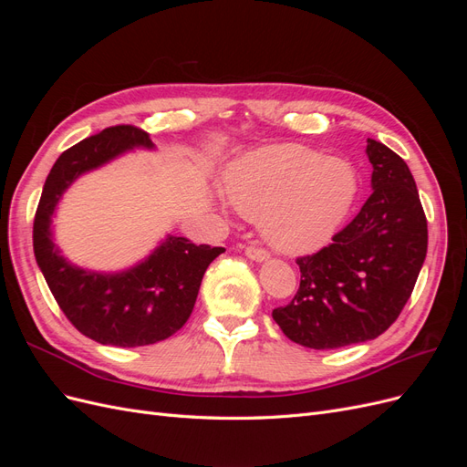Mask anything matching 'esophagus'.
I'll return each mask as SVG.
<instances>
[{
    "instance_id": "34e87169",
    "label": "esophagus",
    "mask_w": 467,
    "mask_h": 467,
    "mask_svg": "<svg viewBox=\"0 0 467 467\" xmlns=\"http://www.w3.org/2000/svg\"><path fill=\"white\" fill-rule=\"evenodd\" d=\"M245 255L251 259V261H257V263H263V261H266L268 257V251L266 249H263V247H257V245H249L247 249H245Z\"/></svg>"
}]
</instances>
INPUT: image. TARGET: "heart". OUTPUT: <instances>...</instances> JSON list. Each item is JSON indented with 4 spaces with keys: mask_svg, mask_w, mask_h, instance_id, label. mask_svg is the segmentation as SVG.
Masks as SVG:
<instances>
[{
    "mask_svg": "<svg viewBox=\"0 0 467 467\" xmlns=\"http://www.w3.org/2000/svg\"><path fill=\"white\" fill-rule=\"evenodd\" d=\"M357 173L347 161L302 144H275L245 153L225 175L235 210L261 223L265 237L285 253L323 247L355 202Z\"/></svg>",
    "mask_w": 467,
    "mask_h": 467,
    "instance_id": "1",
    "label": "heart"
}]
</instances>
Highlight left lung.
Segmentation results:
<instances>
[{
  "label": "left lung",
  "instance_id": "8db88e82",
  "mask_svg": "<svg viewBox=\"0 0 467 467\" xmlns=\"http://www.w3.org/2000/svg\"><path fill=\"white\" fill-rule=\"evenodd\" d=\"M372 194L333 244L296 259L300 288L273 309L290 341L325 350L384 333L411 298L427 257V218L407 163L368 138Z\"/></svg>",
  "mask_w": 467,
  "mask_h": 467
}]
</instances>
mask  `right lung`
<instances>
[{
    "instance_id": "1",
    "label": "right lung",
    "mask_w": 467,
    "mask_h": 467,
    "mask_svg": "<svg viewBox=\"0 0 467 467\" xmlns=\"http://www.w3.org/2000/svg\"><path fill=\"white\" fill-rule=\"evenodd\" d=\"M134 148L153 150L150 134L119 124L66 150L47 177L33 225L36 265L66 317L93 341L122 348L177 333L192 314L208 265L225 251L167 235L151 255L120 273L86 271L62 257L50 228L62 194L79 175Z\"/></svg>"
}]
</instances>
